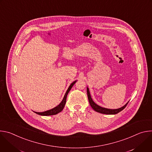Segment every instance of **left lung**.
<instances>
[{
  "label": "left lung",
  "instance_id": "1",
  "mask_svg": "<svg viewBox=\"0 0 152 152\" xmlns=\"http://www.w3.org/2000/svg\"><path fill=\"white\" fill-rule=\"evenodd\" d=\"M86 91H87V95H88V100H89V103L91 106V107L93 109L99 113L101 114H108V115H113V114H117L118 113H120V111H121L123 110H124V108L126 107V106H127V103H129V102L127 103H126L123 106L118 108V109H108V108H105V107H103L98 104H97L92 99L91 96L90 95V90L89 88H86Z\"/></svg>",
  "mask_w": 152,
  "mask_h": 152
}]
</instances>
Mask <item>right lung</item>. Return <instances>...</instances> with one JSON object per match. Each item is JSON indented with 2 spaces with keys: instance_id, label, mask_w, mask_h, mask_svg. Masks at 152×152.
Wrapping results in <instances>:
<instances>
[{
  "instance_id": "right-lung-1",
  "label": "right lung",
  "mask_w": 152,
  "mask_h": 152,
  "mask_svg": "<svg viewBox=\"0 0 152 152\" xmlns=\"http://www.w3.org/2000/svg\"><path fill=\"white\" fill-rule=\"evenodd\" d=\"M77 80H75L73 82H72L70 85L69 86V88L67 89L66 94H65L64 96V98L62 99V100L61 101V102L58 105L56 106V107L52 108V109L50 110H48L46 111H45V112H41V113H38V112H35L34 111L35 113L38 114V115H42V116H48V115H56L57 114H58L59 113L61 112L62 111V110L64 109V107L65 106V104H66V99H67V94L68 93H69V91H70L71 88H72V86L74 85V84L76 83Z\"/></svg>"
}]
</instances>
